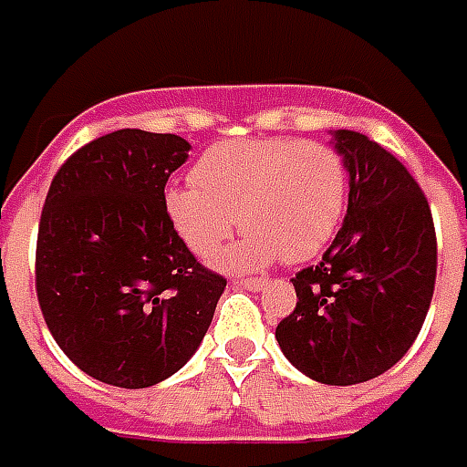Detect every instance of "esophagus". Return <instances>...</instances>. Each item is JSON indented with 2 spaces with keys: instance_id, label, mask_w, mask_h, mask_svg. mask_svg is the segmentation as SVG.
I'll list each match as a JSON object with an SVG mask.
<instances>
[{
  "instance_id": "1",
  "label": "esophagus",
  "mask_w": 467,
  "mask_h": 467,
  "mask_svg": "<svg viewBox=\"0 0 467 467\" xmlns=\"http://www.w3.org/2000/svg\"><path fill=\"white\" fill-rule=\"evenodd\" d=\"M231 284H236L241 289H249V292H261V289L266 286V281L264 279H234Z\"/></svg>"
}]
</instances>
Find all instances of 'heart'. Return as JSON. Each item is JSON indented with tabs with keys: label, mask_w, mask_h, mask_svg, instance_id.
<instances>
[{
	"label": "heart",
	"mask_w": 467,
	"mask_h": 467,
	"mask_svg": "<svg viewBox=\"0 0 467 467\" xmlns=\"http://www.w3.org/2000/svg\"><path fill=\"white\" fill-rule=\"evenodd\" d=\"M191 183L165 191V218L198 259H211L239 218L246 236L218 259L231 271L314 259L342 226L349 193L345 158L294 138L213 145L193 165Z\"/></svg>",
	"instance_id": "obj_1"
}]
</instances>
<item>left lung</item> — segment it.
I'll list each match as a JSON object with an SVG mask.
<instances>
[{
    "label": "left lung",
    "mask_w": 467,
    "mask_h": 467,
    "mask_svg": "<svg viewBox=\"0 0 467 467\" xmlns=\"http://www.w3.org/2000/svg\"><path fill=\"white\" fill-rule=\"evenodd\" d=\"M349 173L345 223L319 264L292 279L296 306L276 327L284 357L322 385H357L405 357L430 309L438 241L428 198L395 155L334 130Z\"/></svg>",
    "instance_id": "1"
}]
</instances>
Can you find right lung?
<instances>
[{
	"mask_svg": "<svg viewBox=\"0 0 467 467\" xmlns=\"http://www.w3.org/2000/svg\"><path fill=\"white\" fill-rule=\"evenodd\" d=\"M188 150L181 135L115 130L69 155L45 198L39 309L59 349L105 385L140 389L178 372L226 289L165 218V183Z\"/></svg>",
	"mask_w": 467,
	"mask_h": 467,
	"instance_id": "add662e5",
	"label": "right lung"
}]
</instances>
